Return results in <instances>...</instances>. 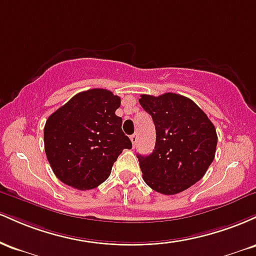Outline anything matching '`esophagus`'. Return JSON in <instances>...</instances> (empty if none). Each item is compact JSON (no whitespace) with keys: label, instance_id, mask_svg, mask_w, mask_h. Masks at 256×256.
I'll use <instances>...</instances> for the list:
<instances>
[{"label":"esophagus","instance_id":"1","mask_svg":"<svg viewBox=\"0 0 256 256\" xmlns=\"http://www.w3.org/2000/svg\"><path fill=\"white\" fill-rule=\"evenodd\" d=\"M130 140H131V142H132V146H136V143H137V140H138V134H132V136L130 137Z\"/></svg>","mask_w":256,"mask_h":256}]
</instances>
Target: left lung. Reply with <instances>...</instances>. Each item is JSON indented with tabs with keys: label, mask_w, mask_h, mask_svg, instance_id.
Masks as SVG:
<instances>
[{
	"label": "left lung",
	"mask_w": 256,
	"mask_h": 256,
	"mask_svg": "<svg viewBox=\"0 0 256 256\" xmlns=\"http://www.w3.org/2000/svg\"><path fill=\"white\" fill-rule=\"evenodd\" d=\"M140 104L156 130L152 154L137 155L143 179L164 195L184 192L213 162L218 143L213 122L192 100L178 94L140 95Z\"/></svg>",
	"instance_id": "8db88e82"
}]
</instances>
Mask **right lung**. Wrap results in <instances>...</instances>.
<instances>
[{
  "label": "right lung",
  "instance_id": "obj_1",
  "mask_svg": "<svg viewBox=\"0 0 256 256\" xmlns=\"http://www.w3.org/2000/svg\"><path fill=\"white\" fill-rule=\"evenodd\" d=\"M120 98L110 90L79 92L46 120L44 149L52 172L62 183L78 190L98 186L132 143L116 116Z\"/></svg>",
  "mask_w": 256,
  "mask_h": 256
}]
</instances>
